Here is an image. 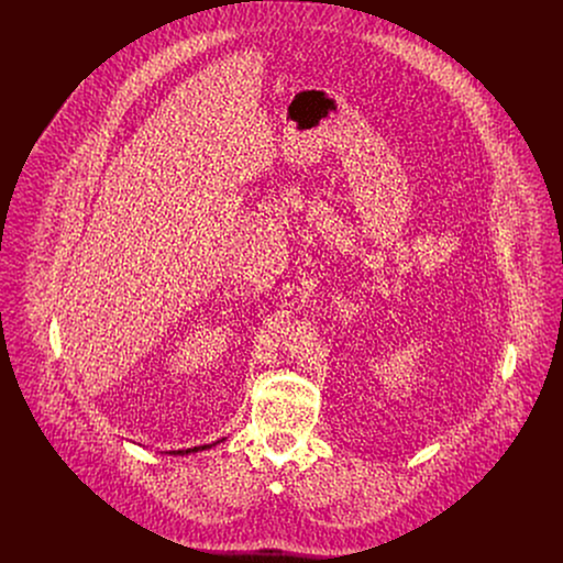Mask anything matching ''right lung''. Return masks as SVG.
Returning a JSON list of instances; mask_svg holds the SVG:
<instances>
[{"mask_svg":"<svg viewBox=\"0 0 563 563\" xmlns=\"http://www.w3.org/2000/svg\"><path fill=\"white\" fill-rule=\"evenodd\" d=\"M221 441H225V439H221ZM219 441H214L211 445H198V448H188V450H173V452H166V454L170 455H188L194 454V452H202V450H211L213 445H217Z\"/></svg>","mask_w":563,"mask_h":563,"instance_id":"obj_1","label":"right lung"}]
</instances>
